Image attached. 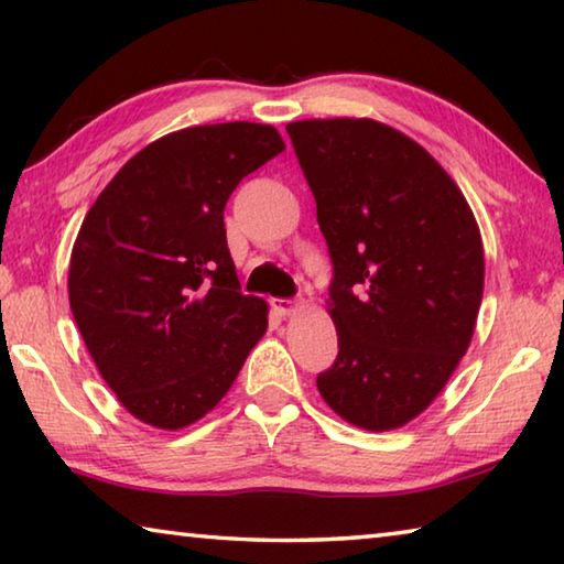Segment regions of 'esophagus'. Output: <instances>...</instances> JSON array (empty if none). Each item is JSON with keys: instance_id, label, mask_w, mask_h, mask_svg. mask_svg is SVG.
<instances>
[{"instance_id": "1", "label": "esophagus", "mask_w": 564, "mask_h": 564, "mask_svg": "<svg viewBox=\"0 0 564 564\" xmlns=\"http://www.w3.org/2000/svg\"><path fill=\"white\" fill-rule=\"evenodd\" d=\"M271 305L279 316H291V313L299 311V301H291V299H273Z\"/></svg>"}]
</instances>
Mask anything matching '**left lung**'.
Masks as SVG:
<instances>
[{
	"label": "left lung",
	"mask_w": 564,
	"mask_h": 564,
	"mask_svg": "<svg viewBox=\"0 0 564 564\" xmlns=\"http://www.w3.org/2000/svg\"><path fill=\"white\" fill-rule=\"evenodd\" d=\"M285 131L333 263L338 358L318 390L348 423L393 431L433 403L470 346L480 228L445 169L386 123L308 119Z\"/></svg>",
	"instance_id": "left-lung-1"
}]
</instances>
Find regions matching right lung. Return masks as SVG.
Returning <instances> with one entry per match:
<instances>
[{
	"instance_id": "add662e5",
	"label": "right lung",
	"mask_w": 564,
	"mask_h": 564,
	"mask_svg": "<svg viewBox=\"0 0 564 564\" xmlns=\"http://www.w3.org/2000/svg\"><path fill=\"white\" fill-rule=\"evenodd\" d=\"M269 123H206L141 149L101 191L69 261V305L119 403L178 431L218 405L269 328L243 295L224 208L275 154Z\"/></svg>"
}]
</instances>
